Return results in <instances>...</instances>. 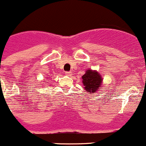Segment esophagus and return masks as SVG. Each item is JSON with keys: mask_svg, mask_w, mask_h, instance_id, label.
<instances>
[{"mask_svg": "<svg viewBox=\"0 0 146 146\" xmlns=\"http://www.w3.org/2000/svg\"><path fill=\"white\" fill-rule=\"evenodd\" d=\"M65 74H66L67 76H70L72 75V73L71 72H66V73H65Z\"/></svg>", "mask_w": 146, "mask_h": 146, "instance_id": "obj_1", "label": "esophagus"}]
</instances>
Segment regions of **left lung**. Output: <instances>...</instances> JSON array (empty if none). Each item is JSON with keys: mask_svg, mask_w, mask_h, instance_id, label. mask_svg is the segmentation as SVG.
Returning <instances> with one entry per match:
<instances>
[{"mask_svg": "<svg viewBox=\"0 0 146 146\" xmlns=\"http://www.w3.org/2000/svg\"><path fill=\"white\" fill-rule=\"evenodd\" d=\"M82 83L85 90L89 94L95 93L102 88L103 78L97 70L89 68L82 76Z\"/></svg>", "mask_w": 146, "mask_h": 146, "instance_id": "left-lung-1", "label": "left lung"}]
</instances>
